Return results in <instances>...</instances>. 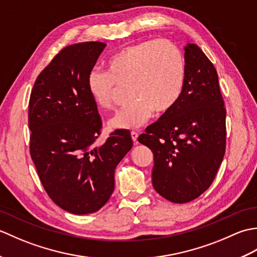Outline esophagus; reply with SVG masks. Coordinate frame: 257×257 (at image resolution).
Listing matches in <instances>:
<instances>
[{
    "label": "esophagus",
    "instance_id": "obj_1",
    "mask_svg": "<svg viewBox=\"0 0 257 257\" xmlns=\"http://www.w3.org/2000/svg\"><path fill=\"white\" fill-rule=\"evenodd\" d=\"M132 138H133V141L135 144L138 143V133L136 132H132Z\"/></svg>",
    "mask_w": 257,
    "mask_h": 257
}]
</instances>
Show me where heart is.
Masks as SVG:
<instances>
[{
	"label": "heart",
	"mask_w": 257,
	"mask_h": 257,
	"mask_svg": "<svg viewBox=\"0 0 257 257\" xmlns=\"http://www.w3.org/2000/svg\"><path fill=\"white\" fill-rule=\"evenodd\" d=\"M107 67L108 72L92 69L88 75L87 88L92 100L103 109L113 108L121 88H129L134 99L110 119L112 128H139L149 121L154 111L167 113L181 98L184 57L167 40L124 46L109 58Z\"/></svg>",
	"instance_id": "heart-1"
}]
</instances>
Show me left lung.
I'll list each match as a JSON object with an SVG mask.
<instances>
[{"label": "left lung", "instance_id": "obj_1", "mask_svg": "<svg viewBox=\"0 0 257 257\" xmlns=\"http://www.w3.org/2000/svg\"><path fill=\"white\" fill-rule=\"evenodd\" d=\"M185 83L178 103L139 136L154 152L152 184L187 203L210 188L226 147V110L215 67L195 44L184 47Z\"/></svg>", "mask_w": 257, "mask_h": 257}]
</instances>
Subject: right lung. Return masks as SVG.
<instances>
[{
    "label": "right lung",
    "instance_id": "add662e5",
    "mask_svg": "<svg viewBox=\"0 0 257 257\" xmlns=\"http://www.w3.org/2000/svg\"><path fill=\"white\" fill-rule=\"evenodd\" d=\"M106 47L84 42L62 48L35 80L29 102L30 154L46 193L73 214L94 213L114 188V169L133 148L127 130L97 146L101 118L87 78Z\"/></svg>",
    "mask_w": 257,
    "mask_h": 257
}]
</instances>
